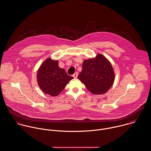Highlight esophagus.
Masks as SVG:
<instances>
[{
  "mask_svg": "<svg viewBox=\"0 0 151 151\" xmlns=\"http://www.w3.org/2000/svg\"><path fill=\"white\" fill-rule=\"evenodd\" d=\"M73 77L74 78H77V76H78V73L76 72V73H75L73 75Z\"/></svg>",
  "mask_w": 151,
  "mask_h": 151,
  "instance_id": "1",
  "label": "esophagus"
}]
</instances>
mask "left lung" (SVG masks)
<instances>
[{"instance_id": "left-lung-1", "label": "left lung", "mask_w": 151, "mask_h": 151, "mask_svg": "<svg viewBox=\"0 0 151 151\" xmlns=\"http://www.w3.org/2000/svg\"><path fill=\"white\" fill-rule=\"evenodd\" d=\"M78 79L94 94H102L112 86L115 74L109 61L99 54L94 58L85 60Z\"/></svg>"}]
</instances>
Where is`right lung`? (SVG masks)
I'll return each instance as SVG.
<instances>
[{"label": "right lung", "mask_w": 151, "mask_h": 151, "mask_svg": "<svg viewBox=\"0 0 151 151\" xmlns=\"http://www.w3.org/2000/svg\"><path fill=\"white\" fill-rule=\"evenodd\" d=\"M73 78L65 73L64 69L59 67L58 60H53L50 58L43 63L37 74L40 89L46 94L53 97L58 96Z\"/></svg>", "instance_id": "add662e5"}]
</instances>
